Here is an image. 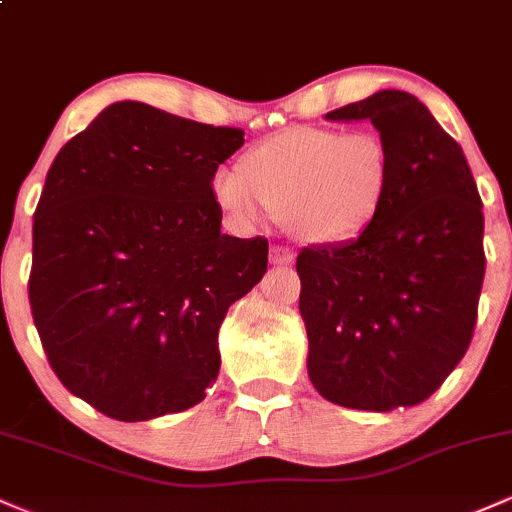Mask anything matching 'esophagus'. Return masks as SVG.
Returning <instances> with one entry per match:
<instances>
[{
	"label": "esophagus",
	"mask_w": 512,
	"mask_h": 512,
	"mask_svg": "<svg viewBox=\"0 0 512 512\" xmlns=\"http://www.w3.org/2000/svg\"><path fill=\"white\" fill-rule=\"evenodd\" d=\"M293 260V252L289 248H279V245H274L272 250H269V262L272 264H291Z\"/></svg>",
	"instance_id": "1"
}]
</instances>
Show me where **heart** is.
Here are the masks:
<instances>
[{"instance_id": "heart-1", "label": "heart", "mask_w": 512, "mask_h": 512, "mask_svg": "<svg viewBox=\"0 0 512 512\" xmlns=\"http://www.w3.org/2000/svg\"><path fill=\"white\" fill-rule=\"evenodd\" d=\"M390 180L392 156L375 132L291 127L252 146L238 170H219L211 190L238 223L269 211L301 243L339 245L373 223Z\"/></svg>"}]
</instances>
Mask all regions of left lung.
Masks as SVG:
<instances>
[{
  "instance_id": "obj_1",
  "label": "left lung",
  "mask_w": 512,
  "mask_h": 512,
  "mask_svg": "<svg viewBox=\"0 0 512 512\" xmlns=\"http://www.w3.org/2000/svg\"><path fill=\"white\" fill-rule=\"evenodd\" d=\"M327 120H370L392 156L385 204L356 240L303 248L308 375L339 407L424 402L462 361L484 281V214L462 146L411 93L378 91Z\"/></svg>"
}]
</instances>
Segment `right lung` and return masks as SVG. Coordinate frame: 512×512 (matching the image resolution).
Listing matches in <instances>:
<instances>
[{"instance_id":"1","label":"right lung","mask_w":512,"mask_h":512,"mask_svg":"<svg viewBox=\"0 0 512 512\" xmlns=\"http://www.w3.org/2000/svg\"><path fill=\"white\" fill-rule=\"evenodd\" d=\"M243 134L120 101L52 161L33 216V322L62 385L110 419L178 414L219 375L223 317L269 252L221 233L211 190Z\"/></svg>"}]
</instances>
